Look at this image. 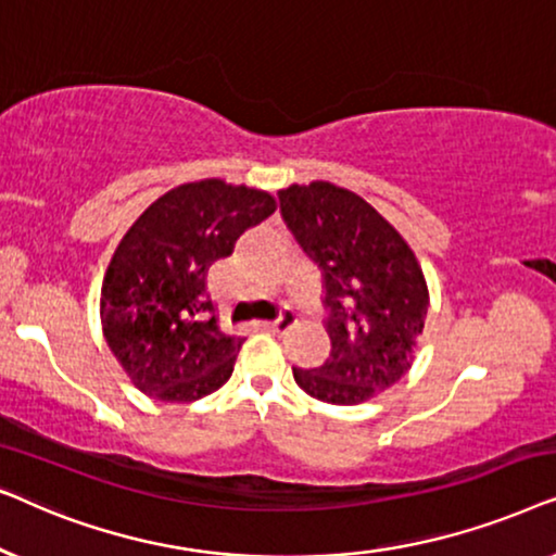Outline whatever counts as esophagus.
Returning a JSON list of instances; mask_svg holds the SVG:
<instances>
[{
	"label": "esophagus",
	"instance_id": "1",
	"mask_svg": "<svg viewBox=\"0 0 556 556\" xmlns=\"http://www.w3.org/2000/svg\"><path fill=\"white\" fill-rule=\"evenodd\" d=\"M293 324H295V314H293V311L283 308V311H280V314H278L276 321H270V324H265V326H268L270 331H286V329H291Z\"/></svg>",
	"mask_w": 556,
	"mask_h": 556
}]
</instances>
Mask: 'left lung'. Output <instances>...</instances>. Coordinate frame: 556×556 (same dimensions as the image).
<instances>
[{
  "label": "left lung",
  "instance_id": "8db88e82",
  "mask_svg": "<svg viewBox=\"0 0 556 556\" xmlns=\"http://www.w3.org/2000/svg\"><path fill=\"white\" fill-rule=\"evenodd\" d=\"M280 215L321 268L329 359L293 367L311 397L359 405L413 367L430 295L405 238L359 194L331 181L280 189Z\"/></svg>",
  "mask_w": 556,
  "mask_h": 556
}]
</instances>
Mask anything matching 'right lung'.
Instances as JSON below:
<instances>
[{"label": "right lung", "instance_id": "right-lung-1", "mask_svg": "<svg viewBox=\"0 0 556 556\" xmlns=\"http://www.w3.org/2000/svg\"><path fill=\"white\" fill-rule=\"evenodd\" d=\"M273 212L263 189L202 179L169 189L128 227L103 278L101 324L143 394L194 402L230 379L245 339L219 331L207 270Z\"/></svg>", "mask_w": 556, "mask_h": 556}]
</instances>
